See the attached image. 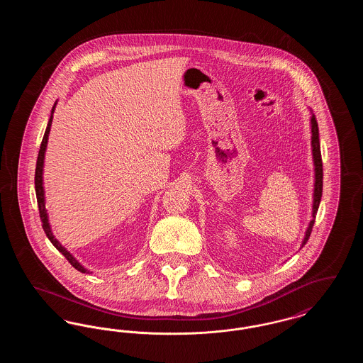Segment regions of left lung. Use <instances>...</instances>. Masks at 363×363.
Here are the masks:
<instances>
[{
	"label": "left lung",
	"instance_id": "8db88e82",
	"mask_svg": "<svg viewBox=\"0 0 363 363\" xmlns=\"http://www.w3.org/2000/svg\"><path fill=\"white\" fill-rule=\"evenodd\" d=\"M311 151H313V160H314V199H313V219L309 223V227L306 230V235L302 241V246L306 245V242L309 240L311 234V228L314 225L315 220V213L318 211V206L321 201V196H323V159H321V151H320V138H318V125L317 120L314 117V114L311 116Z\"/></svg>",
	"mask_w": 363,
	"mask_h": 363
}]
</instances>
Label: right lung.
<instances>
[{"label": "right lung", "instance_id": "obj_1", "mask_svg": "<svg viewBox=\"0 0 363 363\" xmlns=\"http://www.w3.org/2000/svg\"><path fill=\"white\" fill-rule=\"evenodd\" d=\"M55 104L52 106V116H50V120L48 123V128H46V132H45V136L42 138V143H40V148H39V154H38V159H36V169H35V191H36V201H38V207H39V215H40V220H42V227L48 235V238L50 240L52 245L57 247L58 252H61L65 259H68L70 262V265L73 268H76L77 271L83 272V274H88L89 271H86V268L83 265H80V262L77 259H74L69 252L57 241L52 235V228L49 225V219H48V213H46V208H45V191H43V178H42V174H43V160H45V151H46V145H48V138H49V133H50V126H52V114H54V108H55Z\"/></svg>", "mask_w": 363, "mask_h": 363}]
</instances>
